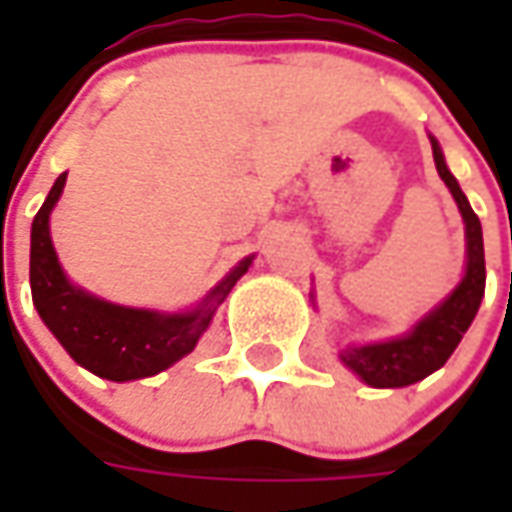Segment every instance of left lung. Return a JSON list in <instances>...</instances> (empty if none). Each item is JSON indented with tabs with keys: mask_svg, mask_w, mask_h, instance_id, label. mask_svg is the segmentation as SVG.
Wrapping results in <instances>:
<instances>
[{
	"mask_svg": "<svg viewBox=\"0 0 512 512\" xmlns=\"http://www.w3.org/2000/svg\"><path fill=\"white\" fill-rule=\"evenodd\" d=\"M433 145V159L436 170L450 187L456 205L462 210L464 236H467V267L459 285L444 299L442 305L433 307L419 325L399 339L376 344H347L339 359H342L364 384L370 387H407L413 382H422L433 370H439L450 353L459 347L462 336L467 333L470 322L476 319L479 305L484 296V242H482V222L473 213V207L462 193L456 176L444 165V153L436 139Z\"/></svg>",
	"mask_w": 512,
	"mask_h": 512,
	"instance_id": "8db88e82",
	"label": "left lung"
}]
</instances>
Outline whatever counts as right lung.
I'll return each mask as SVG.
<instances>
[{"label":"right lung","instance_id":"right-lung-1","mask_svg":"<svg viewBox=\"0 0 512 512\" xmlns=\"http://www.w3.org/2000/svg\"><path fill=\"white\" fill-rule=\"evenodd\" d=\"M68 173L50 187L30 227V293L42 322L73 356V362L110 382H133L156 376L187 356L210 325L216 307L250 267V256L233 267L187 313L139 310L96 299L82 287L70 285L50 242V210L59 202Z\"/></svg>","mask_w":512,"mask_h":512}]
</instances>
